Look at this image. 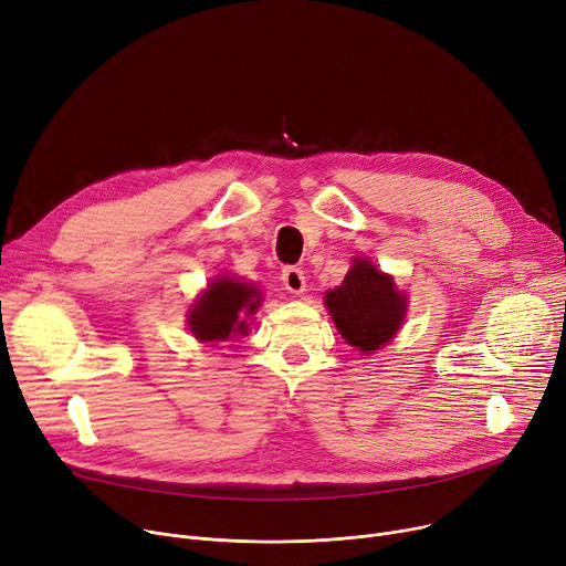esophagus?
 <instances>
[{
  "mask_svg": "<svg viewBox=\"0 0 566 566\" xmlns=\"http://www.w3.org/2000/svg\"><path fill=\"white\" fill-rule=\"evenodd\" d=\"M282 284H284V289H286L289 293H293V295H302V293L306 291L304 273H302L300 269H293V266H289V269L282 271Z\"/></svg>",
  "mask_w": 566,
  "mask_h": 566,
  "instance_id": "34e87169",
  "label": "esophagus"
}]
</instances>
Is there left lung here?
I'll return each mask as SVG.
<instances>
[{"label":"left lung","instance_id":"8db88e82","mask_svg":"<svg viewBox=\"0 0 566 566\" xmlns=\"http://www.w3.org/2000/svg\"><path fill=\"white\" fill-rule=\"evenodd\" d=\"M325 306L340 336L358 352L373 354L399 332L408 295L368 256H356L343 282L325 293Z\"/></svg>","mask_w":566,"mask_h":566}]
</instances>
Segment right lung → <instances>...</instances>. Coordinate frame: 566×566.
I'll return each instance as SVG.
<instances>
[{
    "label": "right lung",
    "mask_w": 566,
    "mask_h": 566,
    "mask_svg": "<svg viewBox=\"0 0 566 566\" xmlns=\"http://www.w3.org/2000/svg\"><path fill=\"white\" fill-rule=\"evenodd\" d=\"M262 304V293L250 282L221 275L208 284L191 310L187 327L200 343H219L248 334V323Z\"/></svg>",
    "instance_id": "obj_1"
}]
</instances>
